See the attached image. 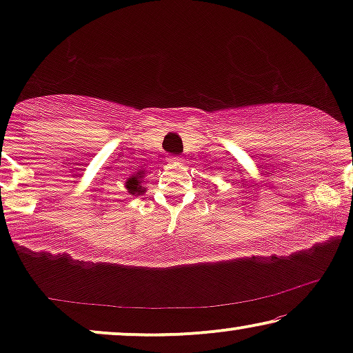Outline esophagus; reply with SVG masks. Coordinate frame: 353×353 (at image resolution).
<instances>
[{
  "instance_id": "34e87169",
  "label": "esophagus",
  "mask_w": 353,
  "mask_h": 353,
  "mask_svg": "<svg viewBox=\"0 0 353 353\" xmlns=\"http://www.w3.org/2000/svg\"><path fill=\"white\" fill-rule=\"evenodd\" d=\"M170 162H173V163H180L181 159H180V157H172Z\"/></svg>"
}]
</instances>
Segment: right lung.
Here are the masks:
<instances>
[{"instance_id": "obj_1", "label": "right lung", "mask_w": 353, "mask_h": 353, "mask_svg": "<svg viewBox=\"0 0 353 353\" xmlns=\"http://www.w3.org/2000/svg\"><path fill=\"white\" fill-rule=\"evenodd\" d=\"M144 176V170H138L134 175H132L128 178L127 181H125V188H127L128 192L132 196H141L144 191H146V188L141 186V178Z\"/></svg>"}]
</instances>
